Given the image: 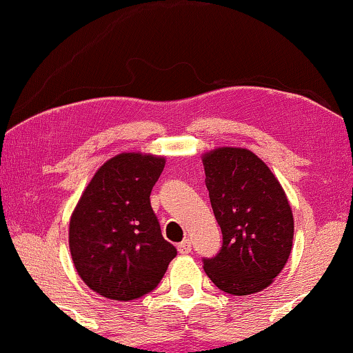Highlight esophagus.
Instances as JSON below:
<instances>
[{
	"mask_svg": "<svg viewBox=\"0 0 353 353\" xmlns=\"http://www.w3.org/2000/svg\"><path fill=\"white\" fill-rule=\"evenodd\" d=\"M177 250H179V254H189L190 250H192V244H190L189 239H185V241H182L179 245H177Z\"/></svg>",
	"mask_w": 353,
	"mask_h": 353,
	"instance_id": "34e87169",
	"label": "esophagus"
}]
</instances>
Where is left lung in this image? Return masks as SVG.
<instances>
[{"instance_id":"8db88e82","label":"left lung","mask_w":353,"mask_h":353,"mask_svg":"<svg viewBox=\"0 0 353 353\" xmlns=\"http://www.w3.org/2000/svg\"><path fill=\"white\" fill-rule=\"evenodd\" d=\"M222 247L204 259L208 277L230 295L261 292L282 272L294 241V216L282 185L249 149L217 148L202 156Z\"/></svg>"}]
</instances>
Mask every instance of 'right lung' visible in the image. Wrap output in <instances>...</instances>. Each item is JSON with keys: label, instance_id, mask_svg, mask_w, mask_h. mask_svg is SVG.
<instances>
[{"label": "right lung", "instance_id": "right-lung-1", "mask_svg": "<svg viewBox=\"0 0 353 353\" xmlns=\"http://www.w3.org/2000/svg\"><path fill=\"white\" fill-rule=\"evenodd\" d=\"M165 159L117 154L92 176L70 221V250L79 277L112 301H134L157 287L177 250L161 234L151 190Z\"/></svg>", "mask_w": 353, "mask_h": 353}]
</instances>
